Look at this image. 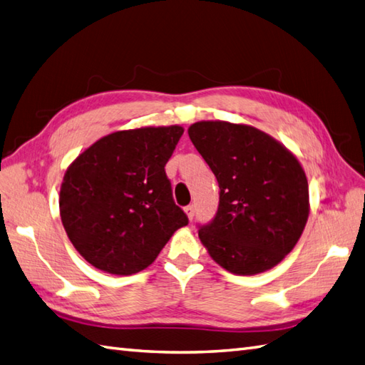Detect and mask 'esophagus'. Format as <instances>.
Returning a JSON list of instances; mask_svg holds the SVG:
<instances>
[{
	"label": "esophagus",
	"instance_id": "34e87169",
	"mask_svg": "<svg viewBox=\"0 0 365 365\" xmlns=\"http://www.w3.org/2000/svg\"><path fill=\"white\" fill-rule=\"evenodd\" d=\"M185 213H186V216H188L190 221H192V217H194V205L185 207Z\"/></svg>",
	"mask_w": 365,
	"mask_h": 365
}]
</instances>
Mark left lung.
<instances>
[{
    "label": "left lung",
    "instance_id": "8db88e82",
    "mask_svg": "<svg viewBox=\"0 0 365 365\" xmlns=\"http://www.w3.org/2000/svg\"><path fill=\"white\" fill-rule=\"evenodd\" d=\"M188 135L219 183V208L199 238L219 266L257 275L289 253L307 225L309 190L292 152L249 124L197 121Z\"/></svg>",
    "mask_w": 365,
    "mask_h": 365
}]
</instances>
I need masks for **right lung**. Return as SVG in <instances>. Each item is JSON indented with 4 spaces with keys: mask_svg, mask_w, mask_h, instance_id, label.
<instances>
[{
    "mask_svg": "<svg viewBox=\"0 0 365 365\" xmlns=\"http://www.w3.org/2000/svg\"><path fill=\"white\" fill-rule=\"evenodd\" d=\"M182 133L177 124L118 130L66 168L61 219L74 249L91 266L113 275L137 274L188 224L165 173Z\"/></svg>",
    "mask_w": 365,
    "mask_h": 365,
    "instance_id": "obj_1",
    "label": "right lung"
}]
</instances>
